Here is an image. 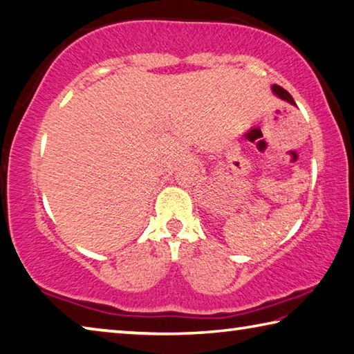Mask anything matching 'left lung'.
<instances>
[{"label": "left lung", "instance_id": "1", "mask_svg": "<svg viewBox=\"0 0 354 354\" xmlns=\"http://www.w3.org/2000/svg\"><path fill=\"white\" fill-rule=\"evenodd\" d=\"M272 91H274V95H275V96H278L280 99H283V101H286V102H289V104L295 105V101L292 99V96H290L286 90L281 88L280 85H272Z\"/></svg>", "mask_w": 354, "mask_h": 354}]
</instances>
